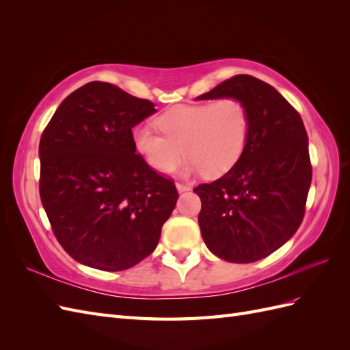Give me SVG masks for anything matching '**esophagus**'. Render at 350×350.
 Wrapping results in <instances>:
<instances>
[{"label":"esophagus","mask_w":350,"mask_h":350,"mask_svg":"<svg viewBox=\"0 0 350 350\" xmlns=\"http://www.w3.org/2000/svg\"><path fill=\"white\" fill-rule=\"evenodd\" d=\"M176 189L179 193H184V191H189V187L185 184H181V183H176Z\"/></svg>","instance_id":"34e87169"}]
</instances>
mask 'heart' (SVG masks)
<instances>
[{
    "label": "heart",
    "mask_w": 350,
    "mask_h": 350,
    "mask_svg": "<svg viewBox=\"0 0 350 350\" xmlns=\"http://www.w3.org/2000/svg\"><path fill=\"white\" fill-rule=\"evenodd\" d=\"M161 133L137 125L131 133L134 150L156 172L169 174L189 157L184 174L217 178L228 174L245 152L250 112L241 99L228 96L216 102L178 105L156 118Z\"/></svg>",
    "instance_id": "heart-1"
}]
</instances>
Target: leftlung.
<instances>
[{
	"instance_id": "left-lung-1",
	"label": "left lung",
	"mask_w": 350,
	"mask_h": 350,
	"mask_svg": "<svg viewBox=\"0 0 350 350\" xmlns=\"http://www.w3.org/2000/svg\"><path fill=\"white\" fill-rule=\"evenodd\" d=\"M234 96L247 105L245 152L228 174L193 191L207 248L221 260L252 262L288 242L302 224L312 166L301 115L266 81L238 74L197 99Z\"/></svg>"
}]
</instances>
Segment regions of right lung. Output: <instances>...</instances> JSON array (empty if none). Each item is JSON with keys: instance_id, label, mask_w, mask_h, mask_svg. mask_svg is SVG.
<instances>
[{"instance_id": "obj_1", "label": "right lung", "mask_w": 350, "mask_h": 350, "mask_svg": "<svg viewBox=\"0 0 350 350\" xmlns=\"http://www.w3.org/2000/svg\"><path fill=\"white\" fill-rule=\"evenodd\" d=\"M154 103L105 81L62 100L39 143V194L70 257L121 271L154 251L178 191L135 153L133 126Z\"/></svg>"}]
</instances>
